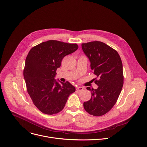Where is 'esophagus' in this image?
I'll use <instances>...</instances> for the list:
<instances>
[{
    "label": "esophagus",
    "instance_id": "esophagus-1",
    "mask_svg": "<svg viewBox=\"0 0 147 147\" xmlns=\"http://www.w3.org/2000/svg\"><path fill=\"white\" fill-rule=\"evenodd\" d=\"M76 89L77 91H79V92H81L82 91V90L84 89V88L83 87H81V86H78L76 88Z\"/></svg>",
    "mask_w": 147,
    "mask_h": 147
}]
</instances>
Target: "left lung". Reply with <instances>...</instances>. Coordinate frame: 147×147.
Wrapping results in <instances>:
<instances>
[{
  "mask_svg": "<svg viewBox=\"0 0 147 147\" xmlns=\"http://www.w3.org/2000/svg\"><path fill=\"white\" fill-rule=\"evenodd\" d=\"M82 48L98 78L94 80L97 89L86 88L92 96L84 103V107L89 114L102 116L114 106L121 92L123 84L122 61L116 50L102 42L82 43Z\"/></svg>",
  "mask_w": 147,
  "mask_h": 147,
  "instance_id": "obj_1",
  "label": "left lung"
}]
</instances>
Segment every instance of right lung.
<instances>
[{
  "mask_svg": "<svg viewBox=\"0 0 147 147\" xmlns=\"http://www.w3.org/2000/svg\"><path fill=\"white\" fill-rule=\"evenodd\" d=\"M78 48L76 43L50 40L33 47L28 53L24 70L27 91L33 104L44 114L61 111L75 91L69 82L60 85L54 78L62 59Z\"/></svg>",
  "mask_w": 147,
  "mask_h": 147,
  "instance_id": "obj_1",
  "label": "right lung"
}]
</instances>
